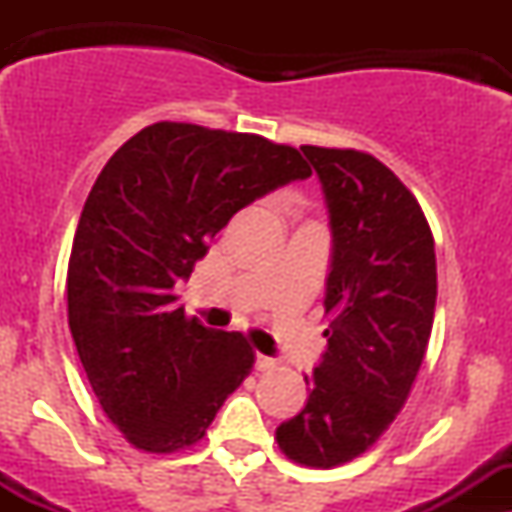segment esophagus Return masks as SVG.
Segmentation results:
<instances>
[{
    "label": "esophagus",
    "mask_w": 512,
    "mask_h": 512,
    "mask_svg": "<svg viewBox=\"0 0 512 512\" xmlns=\"http://www.w3.org/2000/svg\"><path fill=\"white\" fill-rule=\"evenodd\" d=\"M275 359H270V356H265V354H257V359H255V369L257 371H272L275 369Z\"/></svg>",
    "instance_id": "esophagus-1"
}]
</instances>
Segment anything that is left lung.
Listing matches in <instances>:
<instances>
[{"label":"left lung","mask_w":512,"mask_h":512,"mask_svg":"<svg viewBox=\"0 0 512 512\" xmlns=\"http://www.w3.org/2000/svg\"><path fill=\"white\" fill-rule=\"evenodd\" d=\"M332 225L327 352L307 406L280 423L289 461L334 468L369 451L411 394L436 309V252L426 215L381 160L354 148L302 146Z\"/></svg>","instance_id":"8db88e82"}]
</instances>
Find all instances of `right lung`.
Returning <instances> with one entry per match:
<instances>
[{
  "instance_id": "1",
  "label": "right lung",
  "mask_w": 512,
  "mask_h": 512,
  "mask_svg": "<svg viewBox=\"0 0 512 512\" xmlns=\"http://www.w3.org/2000/svg\"><path fill=\"white\" fill-rule=\"evenodd\" d=\"M312 175L297 148L255 133L160 121L96 178L66 272L69 329L98 404L146 453L205 436L255 352L175 304L208 242L270 190Z\"/></svg>"
}]
</instances>
